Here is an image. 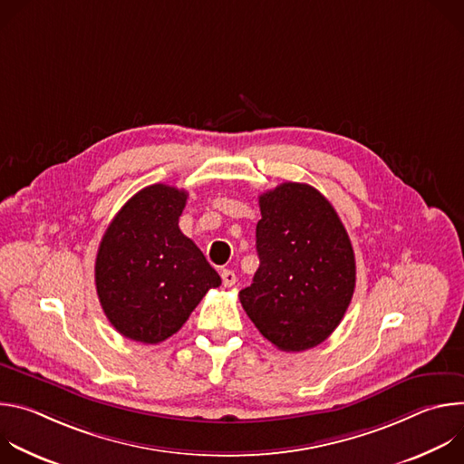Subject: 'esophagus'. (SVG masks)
I'll return each instance as SVG.
<instances>
[{
    "instance_id": "34e87169",
    "label": "esophagus",
    "mask_w": 464,
    "mask_h": 464,
    "mask_svg": "<svg viewBox=\"0 0 464 464\" xmlns=\"http://www.w3.org/2000/svg\"><path fill=\"white\" fill-rule=\"evenodd\" d=\"M222 283H224V286H233L235 283H237V276H235V272L233 270H224L222 272Z\"/></svg>"
}]
</instances>
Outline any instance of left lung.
Segmentation results:
<instances>
[{
  "mask_svg": "<svg viewBox=\"0 0 464 464\" xmlns=\"http://www.w3.org/2000/svg\"><path fill=\"white\" fill-rule=\"evenodd\" d=\"M258 270L240 303L258 333L286 353L323 343L356 286L351 238L326 198L286 181L258 196Z\"/></svg>",
  "mask_w": 464,
  "mask_h": 464,
  "instance_id": "8db88e82",
  "label": "left lung"
}]
</instances>
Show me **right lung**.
I'll use <instances>...</instances> for the list:
<instances>
[{
  "mask_svg": "<svg viewBox=\"0 0 464 464\" xmlns=\"http://www.w3.org/2000/svg\"><path fill=\"white\" fill-rule=\"evenodd\" d=\"M187 192L156 183L141 188L108 226L95 260V286L111 326L154 345L183 326L202 297L222 285L178 222Z\"/></svg>",
  "mask_w": 464,
  "mask_h": 464,
  "instance_id": "right-lung-1",
  "label": "right lung"
}]
</instances>
